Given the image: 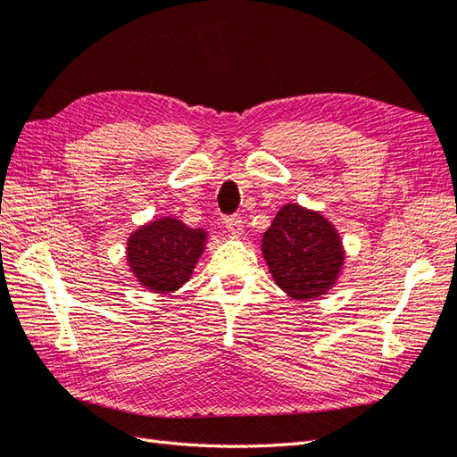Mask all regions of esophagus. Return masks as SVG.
<instances>
[{
  "label": "esophagus",
  "mask_w": 457,
  "mask_h": 457,
  "mask_svg": "<svg viewBox=\"0 0 457 457\" xmlns=\"http://www.w3.org/2000/svg\"><path fill=\"white\" fill-rule=\"evenodd\" d=\"M225 225H227L228 232L232 234L234 238H242L244 225H242V219H240L238 215H228V217H225Z\"/></svg>",
  "instance_id": "34e87169"
}]
</instances>
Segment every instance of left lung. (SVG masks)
Listing matches in <instances>:
<instances>
[{
    "instance_id": "left-lung-1",
    "label": "left lung",
    "mask_w": 457,
    "mask_h": 457,
    "mask_svg": "<svg viewBox=\"0 0 457 457\" xmlns=\"http://www.w3.org/2000/svg\"><path fill=\"white\" fill-rule=\"evenodd\" d=\"M272 278L292 299H314L334 287L345 261L336 227L318 212L286 204L262 234Z\"/></svg>"
}]
</instances>
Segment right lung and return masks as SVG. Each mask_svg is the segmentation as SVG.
Wrapping results in <instances>:
<instances>
[{
    "instance_id": "1",
    "label": "right lung",
    "mask_w": 457,
    "mask_h": 457,
    "mask_svg": "<svg viewBox=\"0 0 457 457\" xmlns=\"http://www.w3.org/2000/svg\"><path fill=\"white\" fill-rule=\"evenodd\" d=\"M205 240V230L190 228L173 217H160L129 237V269L146 289L156 294L175 292L188 282Z\"/></svg>"
}]
</instances>
